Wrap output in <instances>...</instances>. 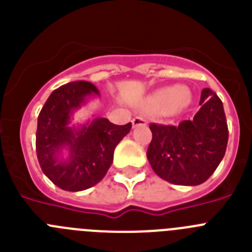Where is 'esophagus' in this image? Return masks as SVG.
<instances>
[{
  "label": "esophagus",
  "instance_id": "obj_1",
  "mask_svg": "<svg viewBox=\"0 0 252 252\" xmlns=\"http://www.w3.org/2000/svg\"><path fill=\"white\" fill-rule=\"evenodd\" d=\"M146 124H148V121H146L145 116H136V117L132 120L133 126H145Z\"/></svg>",
  "mask_w": 252,
  "mask_h": 252
}]
</instances>
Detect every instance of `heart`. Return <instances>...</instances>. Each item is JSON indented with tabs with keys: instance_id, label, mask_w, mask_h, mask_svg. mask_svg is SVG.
Segmentation results:
<instances>
[{
	"instance_id": "heart-1",
	"label": "heart",
	"mask_w": 252,
	"mask_h": 252,
	"mask_svg": "<svg viewBox=\"0 0 252 252\" xmlns=\"http://www.w3.org/2000/svg\"><path fill=\"white\" fill-rule=\"evenodd\" d=\"M190 102V95L184 87H166L151 94L148 98V107L157 112L170 115L184 110Z\"/></svg>"
}]
</instances>
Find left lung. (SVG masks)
Instances as JSON below:
<instances>
[{
	"instance_id": "8db88e82",
	"label": "left lung",
	"mask_w": 252,
	"mask_h": 252,
	"mask_svg": "<svg viewBox=\"0 0 252 252\" xmlns=\"http://www.w3.org/2000/svg\"><path fill=\"white\" fill-rule=\"evenodd\" d=\"M199 104L194 117L178 126L150 125L153 140L146 157L157 175L171 184L204 183L226 153L228 128L222 101L204 88Z\"/></svg>"
}]
</instances>
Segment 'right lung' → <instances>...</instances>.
I'll return each mask as SVG.
<instances>
[{"instance_id":"right-lung-1","label":"right lung","mask_w":252,"mask_h":252,"mask_svg":"<svg viewBox=\"0 0 252 252\" xmlns=\"http://www.w3.org/2000/svg\"><path fill=\"white\" fill-rule=\"evenodd\" d=\"M93 94L99 92L90 82L64 84L49 95L37 117L36 155L41 170L55 186L69 192L99 183L112 164L115 148L131 130V122L119 126L103 117L70 126L74 111Z\"/></svg>"}]
</instances>
